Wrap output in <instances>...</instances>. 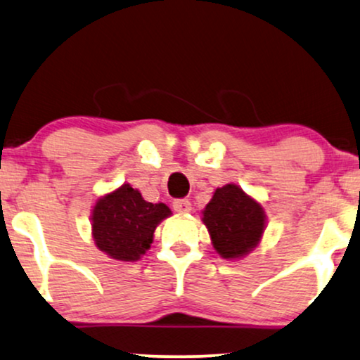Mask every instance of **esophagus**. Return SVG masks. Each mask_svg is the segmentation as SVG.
I'll use <instances>...</instances> for the list:
<instances>
[{
  "mask_svg": "<svg viewBox=\"0 0 360 360\" xmlns=\"http://www.w3.org/2000/svg\"><path fill=\"white\" fill-rule=\"evenodd\" d=\"M172 207H174L176 212H181V214L191 212V202L188 201V199H174Z\"/></svg>",
  "mask_w": 360,
  "mask_h": 360,
  "instance_id": "obj_1",
  "label": "esophagus"
}]
</instances>
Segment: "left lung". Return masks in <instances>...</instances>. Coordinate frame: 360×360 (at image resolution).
<instances>
[{
  "label": "left lung",
  "instance_id": "8db88e82",
  "mask_svg": "<svg viewBox=\"0 0 360 360\" xmlns=\"http://www.w3.org/2000/svg\"><path fill=\"white\" fill-rule=\"evenodd\" d=\"M202 222L217 254L233 261L257 248L266 229V214L261 204L239 186L226 184L214 191L202 211Z\"/></svg>",
  "mask_w": 360,
  "mask_h": 360
}]
</instances>
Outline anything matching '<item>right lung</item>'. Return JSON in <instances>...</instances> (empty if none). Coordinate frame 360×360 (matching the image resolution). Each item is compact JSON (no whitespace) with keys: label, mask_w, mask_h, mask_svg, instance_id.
<instances>
[{"label":"right lung","mask_w":360,"mask_h":360,"mask_svg":"<svg viewBox=\"0 0 360 360\" xmlns=\"http://www.w3.org/2000/svg\"><path fill=\"white\" fill-rule=\"evenodd\" d=\"M169 216L166 204L144 201L138 189L122 184L94 204L91 212L94 244L116 261L134 262L151 248L159 222Z\"/></svg>","instance_id":"obj_1"}]
</instances>
